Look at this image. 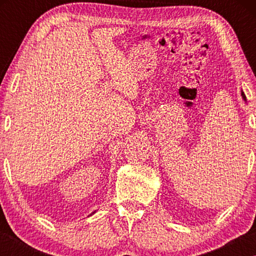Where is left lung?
I'll return each mask as SVG.
<instances>
[{
	"mask_svg": "<svg viewBox=\"0 0 256 256\" xmlns=\"http://www.w3.org/2000/svg\"><path fill=\"white\" fill-rule=\"evenodd\" d=\"M240 94H242V100H244L245 102H246V96H245V94L242 92H242H240Z\"/></svg>",
	"mask_w": 256,
	"mask_h": 256,
	"instance_id": "1",
	"label": "left lung"
}]
</instances>
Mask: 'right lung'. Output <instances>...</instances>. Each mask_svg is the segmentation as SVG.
<instances>
[{"instance_id":"right-lung-1","label":"right lung","mask_w":256,"mask_h":256,"mask_svg":"<svg viewBox=\"0 0 256 256\" xmlns=\"http://www.w3.org/2000/svg\"><path fill=\"white\" fill-rule=\"evenodd\" d=\"M94 212H96V211H94V212H92V214H90V216H92V214H94Z\"/></svg>"}]
</instances>
